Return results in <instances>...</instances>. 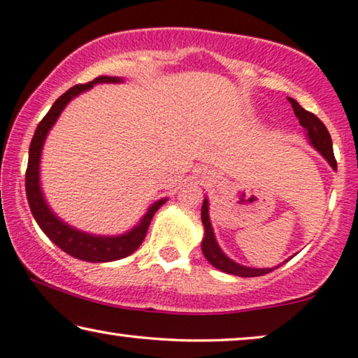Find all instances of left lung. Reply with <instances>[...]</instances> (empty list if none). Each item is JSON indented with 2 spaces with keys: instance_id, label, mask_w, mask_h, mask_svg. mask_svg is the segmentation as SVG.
<instances>
[{
  "instance_id": "left-lung-1",
  "label": "left lung",
  "mask_w": 358,
  "mask_h": 358,
  "mask_svg": "<svg viewBox=\"0 0 358 358\" xmlns=\"http://www.w3.org/2000/svg\"><path fill=\"white\" fill-rule=\"evenodd\" d=\"M289 99V102L294 108L295 117L299 118V122L303 129L306 131V136H308L310 143L315 145L316 149L323 154V157L328 160L331 164V167L337 170V162L334 157V152H332V141H331V134L328 128L324 127V123L321 120L313 115L308 110H305L301 105L296 102V100ZM209 204L208 199H204L203 208H201V219H203L204 224V240H203V253L206 256V259L209 261L214 268H217L222 271V273L227 274H234V275H240V278H258V275H264L273 273L274 269L278 268H268V269H253V268H246V266H240L234 263V261L229 259L227 256L222 253V250L219 248L217 241L214 238V231L213 227H210V220H209Z\"/></svg>"
}]
</instances>
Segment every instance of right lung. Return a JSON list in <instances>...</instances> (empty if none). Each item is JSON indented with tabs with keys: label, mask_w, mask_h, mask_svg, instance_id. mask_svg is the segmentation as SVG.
<instances>
[{
	"label": "right lung",
	"mask_w": 358,
	"mask_h": 358,
	"mask_svg": "<svg viewBox=\"0 0 358 358\" xmlns=\"http://www.w3.org/2000/svg\"><path fill=\"white\" fill-rule=\"evenodd\" d=\"M122 79L110 78V76H99L94 80L85 84H78L66 90L50 112L42 118L38 123L37 129H35L32 143L29 148V162L26 170V194L27 201L32 210L35 220L40 225V229L45 231V235L53 241L58 248H62L64 253L74 256V258L90 261V263H105V261H115L122 259L124 256H129L139 248L143 243L145 234H148L149 224L152 220L154 214L157 213L160 206L165 203V199H160L157 203L150 206L148 214L144 215L139 225L128 231V234L120 236H94L84 231H79L76 229L69 227L64 222H62L52 210L48 209L47 203H45L42 191H40V180H38V164H40V154H42V148L47 138L50 128L53 127L59 113L66 107V103L78 94L83 92L85 89H90L97 83H120Z\"/></svg>",
	"instance_id": "add662e5"
}]
</instances>
